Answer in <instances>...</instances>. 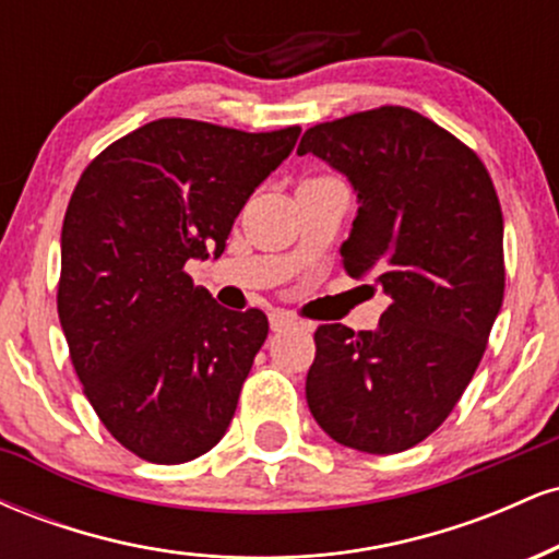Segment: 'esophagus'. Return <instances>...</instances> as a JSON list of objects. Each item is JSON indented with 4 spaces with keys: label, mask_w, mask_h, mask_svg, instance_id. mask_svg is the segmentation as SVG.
Here are the masks:
<instances>
[{
    "label": "esophagus",
    "mask_w": 559,
    "mask_h": 559,
    "mask_svg": "<svg viewBox=\"0 0 559 559\" xmlns=\"http://www.w3.org/2000/svg\"><path fill=\"white\" fill-rule=\"evenodd\" d=\"M297 325V320H294L288 312H271V329L273 331H286V329H294Z\"/></svg>",
    "instance_id": "obj_1"
}]
</instances>
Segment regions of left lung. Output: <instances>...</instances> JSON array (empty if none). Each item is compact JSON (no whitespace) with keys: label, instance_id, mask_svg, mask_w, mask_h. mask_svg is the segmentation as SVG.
I'll use <instances>...</instances> for the list:
<instances>
[{"label":"left lung","instance_id":"8db88e82","mask_svg":"<svg viewBox=\"0 0 559 559\" xmlns=\"http://www.w3.org/2000/svg\"><path fill=\"white\" fill-rule=\"evenodd\" d=\"M307 152L357 191L344 271L391 297L376 331H316L307 404L338 444L404 452L449 418L486 352L504 297L499 197L471 146L407 107L307 128Z\"/></svg>","mask_w":559,"mask_h":559}]
</instances>
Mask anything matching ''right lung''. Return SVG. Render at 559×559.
I'll return each mask as SVG.
<instances>
[{
    "label": "right lung",
    "mask_w": 559,
    "mask_h": 559,
    "mask_svg": "<svg viewBox=\"0 0 559 559\" xmlns=\"http://www.w3.org/2000/svg\"><path fill=\"white\" fill-rule=\"evenodd\" d=\"M299 131L159 118L107 146L75 183L57 312L83 394L141 460L189 463L228 431L267 318L226 310L183 267L223 254Z\"/></svg>",
    "instance_id": "add662e5"
}]
</instances>
